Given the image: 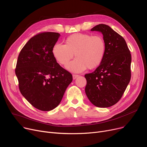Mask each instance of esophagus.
<instances>
[{
	"mask_svg": "<svg viewBox=\"0 0 147 147\" xmlns=\"http://www.w3.org/2000/svg\"><path fill=\"white\" fill-rule=\"evenodd\" d=\"M72 76H73V79H74V80H75L76 78L78 77L79 75H75V74H74V75H72Z\"/></svg>",
	"mask_w": 147,
	"mask_h": 147,
	"instance_id": "obj_1",
	"label": "esophagus"
}]
</instances>
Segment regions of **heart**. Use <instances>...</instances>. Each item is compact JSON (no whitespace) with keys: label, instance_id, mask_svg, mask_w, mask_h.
Segmentation results:
<instances>
[{"label":"heart","instance_id":"obj_1","mask_svg":"<svg viewBox=\"0 0 147 147\" xmlns=\"http://www.w3.org/2000/svg\"><path fill=\"white\" fill-rule=\"evenodd\" d=\"M76 58L66 68L74 72H81L87 67L96 68L102 63L105 54V43L99 35L76 33L69 36L65 44H55L52 48V54L56 61L66 65L74 56Z\"/></svg>","mask_w":147,"mask_h":147}]
</instances>
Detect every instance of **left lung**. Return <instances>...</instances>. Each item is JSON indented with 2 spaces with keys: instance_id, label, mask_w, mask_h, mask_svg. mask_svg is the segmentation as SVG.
Masks as SVG:
<instances>
[{
  "instance_id": "left-lung-1",
  "label": "left lung",
  "mask_w": 147,
  "mask_h": 147,
  "mask_svg": "<svg viewBox=\"0 0 147 147\" xmlns=\"http://www.w3.org/2000/svg\"><path fill=\"white\" fill-rule=\"evenodd\" d=\"M91 31L102 33L105 54L95 71L85 75V92L94 106L108 108L120 100L130 82L131 54L124 39L109 26L100 24Z\"/></svg>"
}]
</instances>
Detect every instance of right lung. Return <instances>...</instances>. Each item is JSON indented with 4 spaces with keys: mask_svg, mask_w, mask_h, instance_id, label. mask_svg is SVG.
Masks as SVG:
<instances>
[{
    "mask_svg": "<svg viewBox=\"0 0 147 147\" xmlns=\"http://www.w3.org/2000/svg\"><path fill=\"white\" fill-rule=\"evenodd\" d=\"M60 34L39 33L21 50L16 69L21 93L33 107L43 111L56 108L68 86L72 74L61 67L52 54Z\"/></svg>",
    "mask_w": 147,
    "mask_h": 147,
    "instance_id": "add662e5",
    "label": "right lung"
}]
</instances>
